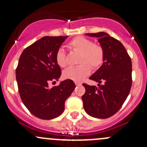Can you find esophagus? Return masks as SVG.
Masks as SVG:
<instances>
[{
	"instance_id": "esophagus-1",
	"label": "esophagus",
	"mask_w": 147,
	"mask_h": 147,
	"mask_svg": "<svg viewBox=\"0 0 147 147\" xmlns=\"http://www.w3.org/2000/svg\"><path fill=\"white\" fill-rule=\"evenodd\" d=\"M75 84H76V86H80V85H82V83L76 82H75Z\"/></svg>"
}]
</instances>
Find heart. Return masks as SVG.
Segmentation results:
<instances>
[{
    "instance_id": "1",
    "label": "heart",
    "mask_w": 147,
    "mask_h": 147,
    "mask_svg": "<svg viewBox=\"0 0 147 147\" xmlns=\"http://www.w3.org/2000/svg\"><path fill=\"white\" fill-rule=\"evenodd\" d=\"M71 50L80 53L78 63L81 64L76 67H70L65 69L63 75L65 79L75 82H81L87 78L92 69H97L101 67L105 60V50L102 45L93 43L91 40L82 36H78L72 39L68 44ZM55 60L60 67L67 65L65 51L63 49L57 50L55 55Z\"/></svg>"
}]
</instances>
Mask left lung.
Listing matches in <instances>:
<instances>
[{
	"mask_svg": "<svg viewBox=\"0 0 147 147\" xmlns=\"http://www.w3.org/2000/svg\"><path fill=\"white\" fill-rule=\"evenodd\" d=\"M98 38L105 50L102 66L90 78L98 87L83 84V107L90 116L106 119L116 114L129 94L131 87V60L124 45L105 32L86 33ZM102 82L103 84H99Z\"/></svg>",
	"mask_w": 147,
	"mask_h": 147,
	"instance_id": "obj_1",
	"label": "left lung"
}]
</instances>
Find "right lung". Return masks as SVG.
<instances>
[{"label":"right lung","instance_id":"obj_1","mask_svg":"<svg viewBox=\"0 0 147 147\" xmlns=\"http://www.w3.org/2000/svg\"><path fill=\"white\" fill-rule=\"evenodd\" d=\"M67 36H45L26 47L16 71L18 91L25 106L34 116L52 119L62 115L65 102L75 88L71 80L49 88L50 81L58 80L61 69L55 55Z\"/></svg>","mask_w":147,"mask_h":147}]
</instances>
